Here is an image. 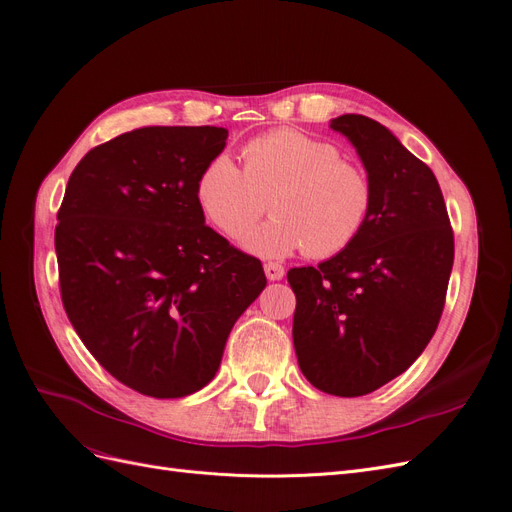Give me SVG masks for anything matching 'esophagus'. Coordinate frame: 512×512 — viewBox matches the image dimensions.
<instances>
[{
  "label": "esophagus",
  "instance_id": "34e87169",
  "mask_svg": "<svg viewBox=\"0 0 512 512\" xmlns=\"http://www.w3.org/2000/svg\"><path fill=\"white\" fill-rule=\"evenodd\" d=\"M265 275L269 282H280L284 277V267L277 265V262H267L265 265Z\"/></svg>",
  "mask_w": 512,
  "mask_h": 512
}]
</instances>
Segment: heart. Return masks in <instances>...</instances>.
<instances>
[{"label": "heart", "instance_id": "heart-1", "mask_svg": "<svg viewBox=\"0 0 512 512\" xmlns=\"http://www.w3.org/2000/svg\"><path fill=\"white\" fill-rule=\"evenodd\" d=\"M265 197L274 218L248 231ZM196 200L228 237L243 232L241 247L250 254L286 258L303 247L309 258H331L363 232L374 185L337 145L299 130H273L243 147V170L226 153L211 158L196 179Z\"/></svg>", "mask_w": 512, "mask_h": 512}]
</instances>
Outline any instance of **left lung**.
<instances>
[{
	"label": "left lung",
	"mask_w": 512,
	"mask_h": 512,
	"mask_svg": "<svg viewBox=\"0 0 512 512\" xmlns=\"http://www.w3.org/2000/svg\"><path fill=\"white\" fill-rule=\"evenodd\" d=\"M329 128L359 153L374 205L344 252L288 271L292 342L316 389L359 397L404 374L436 333L455 243L436 175L389 128L352 113Z\"/></svg>",
	"instance_id": "left-lung-1"
}]
</instances>
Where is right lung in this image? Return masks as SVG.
<instances>
[{"label": "right lung", "mask_w": 512, "mask_h": 512, "mask_svg": "<svg viewBox=\"0 0 512 512\" xmlns=\"http://www.w3.org/2000/svg\"><path fill=\"white\" fill-rule=\"evenodd\" d=\"M228 130L147 126L76 164L57 213L61 301L81 342L130 389L175 399L220 369L265 290L260 260L205 226L196 179Z\"/></svg>", "instance_id": "obj_1"}]
</instances>
